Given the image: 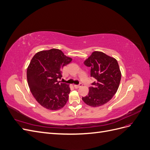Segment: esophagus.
Listing matches in <instances>:
<instances>
[{"instance_id":"1","label":"esophagus","mask_w":150,"mask_h":150,"mask_svg":"<svg viewBox=\"0 0 150 150\" xmlns=\"http://www.w3.org/2000/svg\"><path fill=\"white\" fill-rule=\"evenodd\" d=\"M83 86V84H80L79 85H74V88H76V89H78V88H81V86Z\"/></svg>"}]
</instances>
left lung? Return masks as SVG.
Here are the masks:
<instances>
[{
  "mask_svg": "<svg viewBox=\"0 0 150 150\" xmlns=\"http://www.w3.org/2000/svg\"><path fill=\"white\" fill-rule=\"evenodd\" d=\"M84 64L91 67V76L96 80L83 101L93 108L103 106L111 100L119 88L121 72L118 63L104 52L94 51Z\"/></svg>",
  "mask_w": 150,
  "mask_h": 150,
  "instance_id": "8db88e82",
  "label": "left lung"
}]
</instances>
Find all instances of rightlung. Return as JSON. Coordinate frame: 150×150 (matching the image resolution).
Segmentation results:
<instances>
[{
	"label": "right lung",
	"instance_id": "right-lung-1",
	"mask_svg": "<svg viewBox=\"0 0 150 150\" xmlns=\"http://www.w3.org/2000/svg\"><path fill=\"white\" fill-rule=\"evenodd\" d=\"M61 50L51 49L36 53L27 69V79L30 92L44 108L58 110L64 107L69 98V86L58 81L62 69L72 61Z\"/></svg>",
	"mask_w": 150,
	"mask_h": 150
}]
</instances>
